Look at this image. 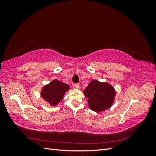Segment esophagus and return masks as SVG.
<instances>
[{
	"mask_svg": "<svg viewBox=\"0 0 156 156\" xmlns=\"http://www.w3.org/2000/svg\"><path fill=\"white\" fill-rule=\"evenodd\" d=\"M74 87H75V88H79V87H80V85H79V83H75V84H74Z\"/></svg>",
	"mask_w": 156,
	"mask_h": 156,
	"instance_id": "obj_1",
	"label": "esophagus"
}]
</instances>
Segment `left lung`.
Returning a JSON list of instances; mask_svg holds the SVG:
<instances>
[{"mask_svg":"<svg viewBox=\"0 0 156 156\" xmlns=\"http://www.w3.org/2000/svg\"><path fill=\"white\" fill-rule=\"evenodd\" d=\"M88 98V104L91 110L101 112L110 108L114 102L115 90L111 84L94 80L84 90Z\"/></svg>","mask_w":156,"mask_h":156,"instance_id":"left-lung-1","label":"left lung"}]
</instances>
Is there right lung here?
I'll list each match as a JSON object with an SVG mask.
<instances>
[{
	"label": "right lung",
	"instance_id": "right-lung-1",
	"mask_svg": "<svg viewBox=\"0 0 156 156\" xmlns=\"http://www.w3.org/2000/svg\"><path fill=\"white\" fill-rule=\"evenodd\" d=\"M69 88L68 84L55 79L42 88L41 96L49 104L55 106L62 100L65 92Z\"/></svg>",
	"mask_w": 156,
	"mask_h": 156
}]
</instances>
